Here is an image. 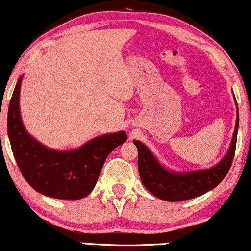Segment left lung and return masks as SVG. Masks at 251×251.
Wrapping results in <instances>:
<instances>
[{
    "mask_svg": "<svg viewBox=\"0 0 251 251\" xmlns=\"http://www.w3.org/2000/svg\"><path fill=\"white\" fill-rule=\"evenodd\" d=\"M237 129L239 109L230 147L223 160L210 169L186 173H176L166 169L142 142L134 140L133 142L138 148V169L142 184L151 195L166 201H188L214 189L226 177L233 162L236 148Z\"/></svg>",
    "mask_w": 251,
    "mask_h": 251,
    "instance_id": "1",
    "label": "left lung"
}]
</instances>
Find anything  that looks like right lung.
Segmentation results:
<instances>
[{
    "instance_id": "right-lung-1",
    "label": "right lung",
    "mask_w": 251,
    "mask_h": 251,
    "mask_svg": "<svg viewBox=\"0 0 251 251\" xmlns=\"http://www.w3.org/2000/svg\"><path fill=\"white\" fill-rule=\"evenodd\" d=\"M18 78L8 109V135L25 180L37 192L56 199L77 201L96 185L109 154L127 140L124 131L104 134L73 151H55L32 138L22 123Z\"/></svg>"
}]
</instances>
